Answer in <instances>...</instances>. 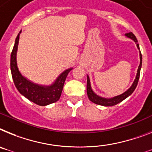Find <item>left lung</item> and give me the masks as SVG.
I'll return each instance as SVG.
<instances>
[{"mask_svg":"<svg viewBox=\"0 0 152 152\" xmlns=\"http://www.w3.org/2000/svg\"><path fill=\"white\" fill-rule=\"evenodd\" d=\"M127 38H130L132 40H134L137 45V48L139 49V45L137 43V40L136 39L135 35H134L132 32H129L125 34ZM141 65H142V56H141V51H140V65L138 66V69H137V76H136V78H135L134 81L132 86L127 90L125 91L124 94H121L119 96H114L113 98H110V99H107V98L101 97V96H99L98 95L94 93L93 90H92L91 85H90V78H89V76H87V84H86V92H87V95L88 97L90 99V101H92L93 103L96 104H98V105H101V106H105V107H111V106H114L116 104H119L121 101H123L124 99L129 96L134 91L135 88L137 86V83H138L139 77H140V72H141Z\"/></svg>","mask_w":152,"mask_h":152,"instance_id":"left-lung-1","label":"left lung"}]
</instances>
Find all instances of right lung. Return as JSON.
<instances>
[{"label": "right lung", "mask_w": 152, "mask_h": 152, "mask_svg": "<svg viewBox=\"0 0 152 152\" xmlns=\"http://www.w3.org/2000/svg\"><path fill=\"white\" fill-rule=\"evenodd\" d=\"M21 31L15 39V45L11 55V71L15 85L19 93L30 101L39 106H46L59 100L64 83L69 72L72 68L66 69L58 76L56 80L51 86H41L27 80L19 72L17 66V50L19 36Z\"/></svg>", "instance_id": "add662e5"}]
</instances>
